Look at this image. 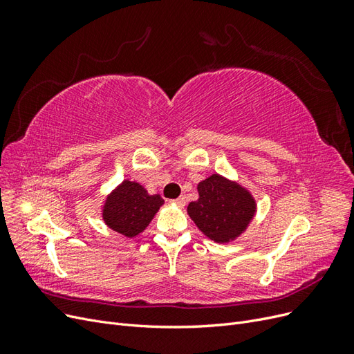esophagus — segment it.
Masks as SVG:
<instances>
[{
    "label": "esophagus",
    "instance_id": "34e87169",
    "mask_svg": "<svg viewBox=\"0 0 354 354\" xmlns=\"http://www.w3.org/2000/svg\"><path fill=\"white\" fill-rule=\"evenodd\" d=\"M174 203H177L178 207L183 208V207L186 205V198H185V196H180V198H177V199L174 201Z\"/></svg>",
    "mask_w": 354,
    "mask_h": 354
}]
</instances>
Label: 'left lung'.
<instances>
[{"mask_svg": "<svg viewBox=\"0 0 354 354\" xmlns=\"http://www.w3.org/2000/svg\"><path fill=\"white\" fill-rule=\"evenodd\" d=\"M199 199L190 202V218L216 242H229L241 234L254 216L255 202L248 192L212 174L198 185Z\"/></svg>", "mask_w": 354, "mask_h": 354, "instance_id": "1", "label": "left lung"}]
</instances>
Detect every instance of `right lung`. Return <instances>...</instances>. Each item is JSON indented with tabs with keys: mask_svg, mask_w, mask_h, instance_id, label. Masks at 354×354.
<instances>
[{
	"mask_svg": "<svg viewBox=\"0 0 354 354\" xmlns=\"http://www.w3.org/2000/svg\"><path fill=\"white\" fill-rule=\"evenodd\" d=\"M162 203L159 195H147L140 185L125 180L106 199L103 220L115 232L133 238L147 227Z\"/></svg>",
	"mask_w": 354,
	"mask_h": 354,
	"instance_id": "add662e5",
	"label": "right lung"
}]
</instances>
